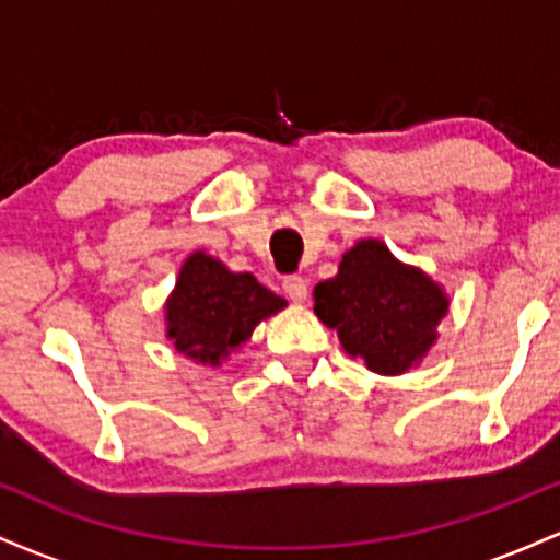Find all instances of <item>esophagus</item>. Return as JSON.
Listing matches in <instances>:
<instances>
[{
  "label": "esophagus",
  "mask_w": 560,
  "mask_h": 560,
  "mask_svg": "<svg viewBox=\"0 0 560 560\" xmlns=\"http://www.w3.org/2000/svg\"><path fill=\"white\" fill-rule=\"evenodd\" d=\"M281 287H284L287 298L292 302H305L307 300V284H305V279H302V276H284Z\"/></svg>",
  "instance_id": "1"
}]
</instances>
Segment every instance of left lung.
Masks as SVG:
<instances>
[{
	"instance_id": "obj_1",
	"label": "left lung",
	"mask_w": 560,
	"mask_h": 560,
	"mask_svg": "<svg viewBox=\"0 0 560 560\" xmlns=\"http://www.w3.org/2000/svg\"><path fill=\"white\" fill-rule=\"evenodd\" d=\"M445 313L442 289L419 268L397 262L376 240L355 244L339 273L316 287V316L378 374H402L421 361Z\"/></svg>"
}]
</instances>
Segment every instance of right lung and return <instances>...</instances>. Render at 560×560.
I'll return each instance as SVG.
<instances>
[{
  "label": "right lung",
  "mask_w": 560,
  "mask_h": 560,
  "mask_svg": "<svg viewBox=\"0 0 560 560\" xmlns=\"http://www.w3.org/2000/svg\"><path fill=\"white\" fill-rule=\"evenodd\" d=\"M284 305L253 273H231L221 260L195 253L184 262L165 307L168 337L184 355L218 365L247 342L262 318Z\"/></svg>",
  "instance_id": "add662e5"
}]
</instances>
